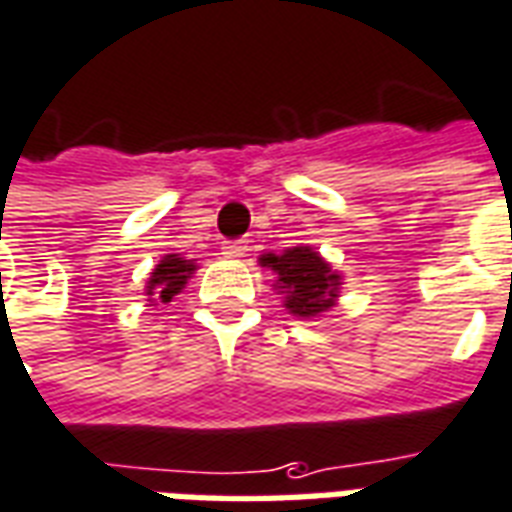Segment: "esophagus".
<instances>
[{
	"instance_id": "obj_1",
	"label": "esophagus",
	"mask_w": 512,
	"mask_h": 512,
	"mask_svg": "<svg viewBox=\"0 0 512 512\" xmlns=\"http://www.w3.org/2000/svg\"><path fill=\"white\" fill-rule=\"evenodd\" d=\"M245 250H248V242H245V239H237V242H226V245H223V253H226L228 259L245 256Z\"/></svg>"
}]
</instances>
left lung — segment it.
Wrapping results in <instances>:
<instances>
[{"label": "left lung", "mask_w": 512, "mask_h": 512, "mask_svg": "<svg viewBox=\"0 0 512 512\" xmlns=\"http://www.w3.org/2000/svg\"><path fill=\"white\" fill-rule=\"evenodd\" d=\"M262 264L278 275L275 289H281L289 314L311 320L336 306L342 275L333 273L331 264L314 248L297 245V248L284 250L281 256L267 253L262 256Z\"/></svg>", "instance_id": "1"}]
</instances>
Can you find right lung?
Instances as JSON below:
<instances>
[{
    "mask_svg": "<svg viewBox=\"0 0 512 512\" xmlns=\"http://www.w3.org/2000/svg\"><path fill=\"white\" fill-rule=\"evenodd\" d=\"M192 273H195V262H192V259H184L179 253H168V256L154 267L151 278H148L146 295L151 297V303H154V300L170 303V300L184 289V284H187V278H190Z\"/></svg>",
    "mask_w": 512,
    "mask_h": 512,
    "instance_id": "add662e5",
    "label": "right lung"
}]
</instances>
